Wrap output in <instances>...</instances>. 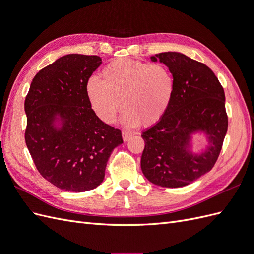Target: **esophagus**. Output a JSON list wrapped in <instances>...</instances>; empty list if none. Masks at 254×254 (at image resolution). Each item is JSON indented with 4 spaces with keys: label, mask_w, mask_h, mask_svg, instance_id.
Masks as SVG:
<instances>
[{
    "label": "esophagus",
    "mask_w": 254,
    "mask_h": 254,
    "mask_svg": "<svg viewBox=\"0 0 254 254\" xmlns=\"http://www.w3.org/2000/svg\"><path fill=\"white\" fill-rule=\"evenodd\" d=\"M122 135H123V140H124V141H128V140L130 139V137L132 136V133L127 131V130H123V131H122Z\"/></svg>",
    "instance_id": "34e87169"
}]
</instances>
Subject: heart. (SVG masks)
<instances>
[{"mask_svg":"<svg viewBox=\"0 0 254 254\" xmlns=\"http://www.w3.org/2000/svg\"><path fill=\"white\" fill-rule=\"evenodd\" d=\"M101 75L102 79L87 81L86 93L92 110L106 124L114 122L123 105L126 125L151 126L163 118L174 96V75L163 64L119 58Z\"/></svg>","mask_w":254,"mask_h":254,"instance_id":"obj_1","label":"heart"}]
</instances>
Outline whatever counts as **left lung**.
Returning a JSON list of instances; mask_svg holds the SVG:
<instances>
[{
    "label": "left lung",
    "instance_id": "obj_1",
    "mask_svg": "<svg viewBox=\"0 0 254 254\" xmlns=\"http://www.w3.org/2000/svg\"><path fill=\"white\" fill-rule=\"evenodd\" d=\"M172 71L175 92L163 118L143 132L141 158L144 176L164 188H181L210 172L216 163L228 130L224 88L211 68L177 52L160 53ZM205 131L211 146L202 155L188 149L190 134Z\"/></svg>",
    "mask_w": 254,
    "mask_h": 254
}]
</instances>
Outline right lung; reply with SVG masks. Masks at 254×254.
Masks as SVG:
<instances>
[{
  "mask_svg": "<svg viewBox=\"0 0 254 254\" xmlns=\"http://www.w3.org/2000/svg\"><path fill=\"white\" fill-rule=\"evenodd\" d=\"M101 64L95 55L60 57L36 74L25 97L30 156L45 180L67 191L98 187L112 150L123 143L121 130L99 120L87 97V81ZM57 115L60 129L52 125Z\"/></svg>",
  "mask_w": 254,
  "mask_h": 254,
  "instance_id": "1",
  "label": "right lung"
}]
</instances>
